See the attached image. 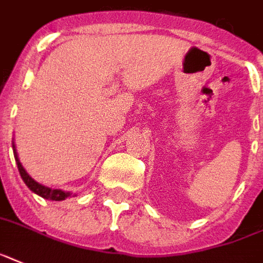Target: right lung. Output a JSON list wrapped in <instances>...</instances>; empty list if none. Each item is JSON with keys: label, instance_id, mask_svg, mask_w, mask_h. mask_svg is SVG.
Returning a JSON list of instances; mask_svg holds the SVG:
<instances>
[{"label": "right lung", "instance_id": "obj_1", "mask_svg": "<svg viewBox=\"0 0 263 263\" xmlns=\"http://www.w3.org/2000/svg\"><path fill=\"white\" fill-rule=\"evenodd\" d=\"M13 155H14V158H16V162H17V168H18V172L21 175V179L24 180V183L27 184V186L29 188L32 192L34 194L40 195L41 197H44V199H48V200H55V201H60V200H64L67 199L68 196H71L69 192H64L62 190H51L48 186H44L41 185V184L36 183L32 177L27 173V171L23 168L21 165V162L18 160V156H17V152H16V146L13 144Z\"/></svg>", "mask_w": 263, "mask_h": 263}]
</instances>
